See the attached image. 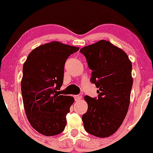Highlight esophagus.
Wrapping results in <instances>:
<instances>
[{
	"label": "esophagus",
	"mask_w": 153,
	"mask_h": 153,
	"mask_svg": "<svg viewBox=\"0 0 153 153\" xmlns=\"http://www.w3.org/2000/svg\"><path fill=\"white\" fill-rule=\"evenodd\" d=\"M81 99H82V96H80V95H76V96H75V99L76 101H80Z\"/></svg>",
	"instance_id": "1"
}]
</instances>
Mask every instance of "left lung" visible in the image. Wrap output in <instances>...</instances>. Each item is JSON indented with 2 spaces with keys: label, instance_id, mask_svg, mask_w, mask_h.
<instances>
[{
  "label": "left lung",
  "instance_id": "left-lung-1",
  "mask_svg": "<svg viewBox=\"0 0 153 153\" xmlns=\"http://www.w3.org/2000/svg\"><path fill=\"white\" fill-rule=\"evenodd\" d=\"M80 52L92 70L91 81L99 88L98 99L84 97L88 103L87 112L82 117L84 128L94 136L108 137L120 127L129 109L131 62L124 50L104 39Z\"/></svg>",
  "mask_w": 153,
  "mask_h": 153
}]
</instances>
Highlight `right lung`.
Listing matches in <instances>:
<instances>
[{"instance_id":"obj_1","label":"right lung","mask_w":153,"mask_h":153,"mask_svg":"<svg viewBox=\"0 0 153 153\" xmlns=\"http://www.w3.org/2000/svg\"><path fill=\"white\" fill-rule=\"evenodd\" d=\"M79 49L50 42L34 49L24 63L21 86L24 110L31 127L45 136L59 134L66 126L74 98L57 91L62 85L66 59Z\"/></svg>"}]
</instances>
